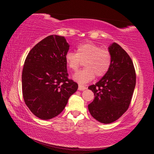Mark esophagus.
<instances>
[{"label": "esophagus", "instance_id": "esophagus-1", "mask_svg": "<svg viewBox=\"0 0 154 154\" xmlns=\"http://www.w3.org/2000/svg\"><path fill=\"white\" fill-rule=\"evenodd\" d=\"M86 88L85 85H81V84H79V90H80V91H82V90H84L86 89Z\"/></svg>", "mask_w": 154, "mask_h": 154}]
</instances>
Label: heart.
Returning a JSON list of instances; mask_svg holds the SVG:
<instances>
[{
  "label": "heart",
  "mask_w": 154,
  "mask_h": 154,
  "mask_svg": "<svg viewBox=\"0 0 154 154\" xmlns=\"http://www.w3.org/2000/svg\"><path fill=\"white\" fill-rule=\"evenodd\" d=\"M67 66L76 71L84 62L85 68L73 75L80 83H86L94 76L102 77L110 68L111 55L109 50L102 48L93 43H85L78 46L76 53L68 52L65 55Z\"/></svg>",
  "instance_id": "heart-1"
}]
</instances>
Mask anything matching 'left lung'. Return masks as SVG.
<instances>
[{"instance_id": "left-lung-1", "label": "left lung", "mask_w": 154, "mask_h": 154, "mask_svg": "<svg viewBox=\"0 0 154 154\" xmlns=\"http://www.w3.org/2000/svg\"><path fill=\"white\" fill-rule=\"evenodd\" d=\"M109 50V71L95 85L88 87L94 94L88 110L94 119L104 124L116 121L128 110L136 84L135 69L129 54L116 43Z\"/></svg>"}]
</instances>
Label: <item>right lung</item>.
I'll return each mask as SVG.
<instances>
[{
	"label": "right lung",
	"mask_w": 154,
	"mask_h": 154,
	"mask_svg": "<svg viewBox=\"0 0 154 154\" xmlns=\"http://www.w3.org/2000/svg\"><path fill=\"white\" fill-rule=\"evenodd\" d=\"M69 45L64 36L51 35L29 52L22 70L25 104L35 116L53 119L66 106L78 84L68 78L65 55Z\"/></svg>",
	"instance_id": "right-lung-1"
}]
</instances>
